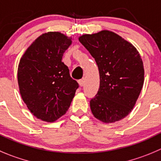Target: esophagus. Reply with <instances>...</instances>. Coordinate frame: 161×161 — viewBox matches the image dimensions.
<instances>
[{
    "mask_svg": "<svg viewBox=\"0 0 161 161\" xmlns=\"http://www.w3.org/2000/svg\"><path fill=\"white\" fill-rule=\"evenodd\" d=\"M78 83H79L80 86L82 87L85 85V80H80L79 81H78Z\"/></svg>",
    "mask_w": 161,
    "mask_h": 161,
    "instance_id": "obj_1",
    "label": "esophagus"
}]
</instances>
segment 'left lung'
Instances as JSON below:
<instances>
[{
  "instance_id": "1",
  "label": "left lung",
  "mask_w": 161,
  "mask_h": 161,
  "mask_svg": "<svg viewBox=\"0 0 161 161\" xmlns=\"http://www.w3.org/2000/svg\"><path fill=\"white\" fill-rule=\"evenodd\" d=\"M78 39L99 68V88L90 101L92 113L104 123L124 119L134 108L144 84L140 53L131 42L111 31L85 34Z\"/></svg>"
}]
</instances>
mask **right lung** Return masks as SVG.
<instances>
[{"mask_svg": "<svg viewBox=\"0 0 161 161\" xmlns=\"http://www.w3.org/2000/svg\"><path fill=\"white\" fill-rule=\"evenodd\" d=\"M72 37L58 31L41 35L19 60L18 85L22 99L34 116L53 122L66 113L78 88L62 62Z\"/></svg>", "mask_w": 161, "mask_h": 161, "instance_id": "add662e5", "label": "right lung"}]
</instances>
